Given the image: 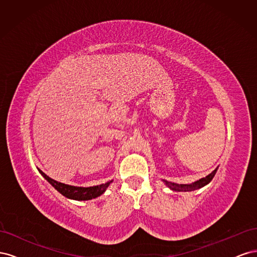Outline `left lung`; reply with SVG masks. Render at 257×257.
<instances>
[{"label":"left lung","instance_id":"left-lung-1","mask_svg":"<svg viewBox=\"0 0 257 257\" xmlns=\"http://www.w3.org/2000/svg\"><path fill=\"white\" fill-rule=\"evenodd\" d=\"M217 168H215L211 174H209L208 176H206L205 178H201L199 180L193 182L191 184H177V183H173V182H168L166 180H164L165 184L168 186L170 190L173 191H177V192H190V191H195L198 190L200 188H203V186L207 185L210 181L212 180L215 173H216Z\"/></svg>","mask_w":257,"mask_h":257}]
</instances>
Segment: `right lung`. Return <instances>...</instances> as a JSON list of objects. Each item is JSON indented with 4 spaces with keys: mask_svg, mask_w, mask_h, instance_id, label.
Wrapping results in <instances>:
<instances>
[{
    "mask_svg": "<svg viewBox=\"0 0 257 257\" xmlns=\"http://www.w3.org/2000/svg\"><path fill=\"white\" fill-rule=\"evenodd\" d=\"M38 170H40V173L46 180H47L59 193H61L62 195L69 199H75V200H89L92 198H96L102 195L108 186H109V184L112 182V181H109L104 184L89 186V188H82V186H74V185H68V184L58 182L56 180H53V179H51L50 177H48L45 173H43L41 169Z\"/></svg>",
    "mask_w": 257,
    "mask_h": 257,
    "instance_id": "right-lung-1",
    "label": "right lung"
}]
</instances>
